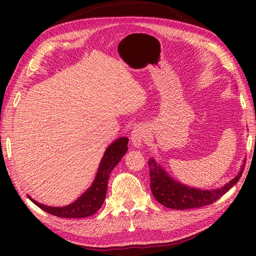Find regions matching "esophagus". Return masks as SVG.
<instances>
[{"label":"esophagus","instance_id":"1","mask_svg":"<svg viewBox=\"0 0 256 256\" xmlns=\"http://www.w3.org/2000/svg\"><path fill=\"white\" fill-rule=\"evenodd\" d=\"M146 134H147V128L145 125H136L132 132H131V141H132L134 145L136 148H140V147L144 144L146 141Z\"/></svg>","mask_w":256,"mask_h":256}]
</instances>
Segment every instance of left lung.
Listing matches in <instances>:
<instances>
[{
    "instance_id": "obj_1",
    "label": "left lung",
    "mask_w": 256,
    "mask_h": 256,
    "mask_svg": "<svg viewBox=\"0 0 256 256\" xmlns=\"http://www.w3.org/2000/svg\"><path fill=\"white\" fill-rule=\"evenodd\" d=\"M148 166L150 189L154 198L161 205L172 209H180V210L212 204L237 184L244 168V164L238 175L228 184L223 186L222 188L214 190H200L190 188L180 182H175L152 158L148 161Z\"/></svg>"
}]
</instances>
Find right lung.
<instances>
[{
  "instance_id": "obj_1",
  "label": "right lung",
  "mask_w": 256,
  "mask_h": 256,
  "mask_svg": "<svg viewBox=\"0 0 256 256\" xmlns=\"http://www.w3.org/2000/svg\"><path fill=\"white\" fill-rule=\"evenodd\" d=\"M128 138H120L108 147L100 166L94 182L90 188L85 191L83 194L74 202L64 207H51L37 203L33 198H28L46 212L60 218H85L97 212L98 209L104 204L106 198L108 182L112 170L120 161L122 157L128 150Z\"/></svg>"
}]
</instances>
